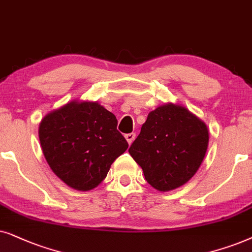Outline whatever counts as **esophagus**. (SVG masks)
Instances as JSON below:
<instances>
[{
  "label": "esophagus",
  "instance_id": "obj_1",
  "mask_svg": "<svg viewBox=\"0 0 252 252\" xmlns=\"http://www.w3.org/2000/svg\"><path fill=\"white\" fill-rule=\"evenodd\" d=\"M135 138H136V133L135 132L126 133V142H128L129 144H131L133 140H135Z\"/></svg>",
  "mask_w": 252,
  "mask_h": 252
}]
</instances>
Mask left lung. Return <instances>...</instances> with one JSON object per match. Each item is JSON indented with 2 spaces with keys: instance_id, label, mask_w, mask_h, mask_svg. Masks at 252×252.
Here are the masks:
<instances>
[{
  "instance_id": "left-lung-1",
  "label": "left lung",
  "mask_w": 252,
  "mask_h": 252,
  "mask_svg": "<svg viewBox=\"0 0 252 252\" xmlns=\"http://www.w3.org/2000/svg\"><path fill=\"white\" fill-rule=\"evenodd\" d=\"M209 143L205 123L184 107H158L147 116L129 153L147 183L159 191L187 183L203 162Z\"/></svg>"
}]
</instances>
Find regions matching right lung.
<instances>
[{
	"label": "right lung",
	"instance_id": "right-lung-1",
	"mask_svg": "<svg viewBox=\"0 0 252 252\" xmlns=\"http://www.w3.org/2000/svg\"><path fill=\"white\" fill-rule=\"evenodd\" d=\"M39 138L56 176L80 191L99 186L129 146L115 115L96 102L71 101L49 113L40 123Z\"/></svg>",
	"mask_w": 252,
	"mask_h": 252
}]
</instances>
